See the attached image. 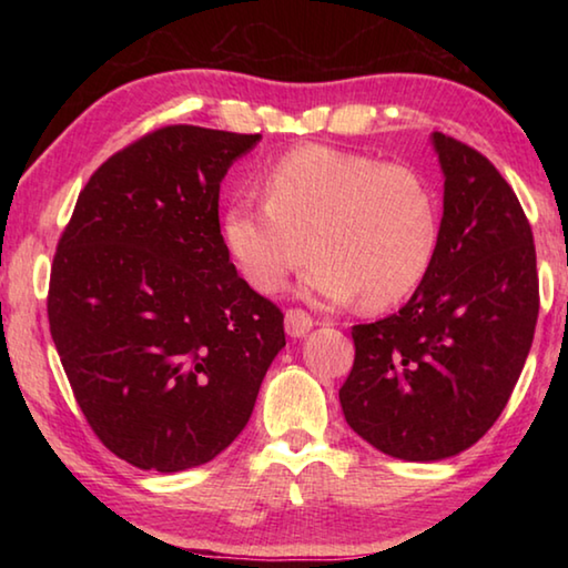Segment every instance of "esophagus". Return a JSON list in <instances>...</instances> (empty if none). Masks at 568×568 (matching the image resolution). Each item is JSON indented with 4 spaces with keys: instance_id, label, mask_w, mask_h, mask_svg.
Returning <instances> with one entry per match:
<instances>
[{
    "instance_id": "obj_1",
    "label": "esophagus",
    "mask_w": 568,
    "mask_h": 568,
    "mask_svg": "<svg viewBox=\"0 0 568 568\" xmlns=\"http://www.w3.org/2000/svg\"><path fill=\"white\" fill-rule=\"evenodd\" d=\"M313 328V318L301 307H291L285 311V331L291 338H303V335Z\"/></svg>"
}]
</instances>
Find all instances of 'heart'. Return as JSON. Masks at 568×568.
<instances>
[{
  "label": "heart",
  "mask_w": 568,
  "mask_h": 568,
  "mask_svg": "<svg viewBox=\"0 0 568 568\" xmlns=\"http://www.w3.org/2000/svg\"><path fill=\"white\" fill-rule=\"evenodd\" d=\"M265 200L235 197L223 243L240 275L281 293L313 253L305 293L328 303L396 305L428 275L438 247L434 190L418 170L361 152L303 145L263 175ZM312 243L307 244L306 240Z\"/></svg>",
  "instance_id": "1"
}]
</instances>
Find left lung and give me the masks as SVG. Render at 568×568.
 <instances>
[{
  "label": "left lung",
  "instance_id": "obj_1",
  "mask_svg": "<svg viewBox=\"0 0 568 568\" xmlns=\"http://www.w3.org/2000/svg\"><path fill=\"white\" fill-rule=\"evenodd\" d=\"M444 172V217L428 275L398 313L353 325L341 388L348 426L403 460L474 446L506 408L531 351L538 275L516 192L480 152L430 134Z\"/></svg>",
  "mask_w": 568,
  "mask_h": 568
}]
</instances>
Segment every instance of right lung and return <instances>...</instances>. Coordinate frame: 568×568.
<instances>
[{
	"label": "right lung",
	"instance_id": "1",
	"mask_svg": "<svg viewBox=\"0 0 568 568\" xmlns=\"http://www.w3.org/2000/svg\"><path fill=\"white\" fill-rule=\"evenodd\" d=\"M261 134L172 124L120 150L77 197L50 277L52 341L94 434L178 474L233 444L285 345L220 235V182Z\"/></svg>",
	"mask_w": 568,
	"mask_h": 568
}]
</instances>
